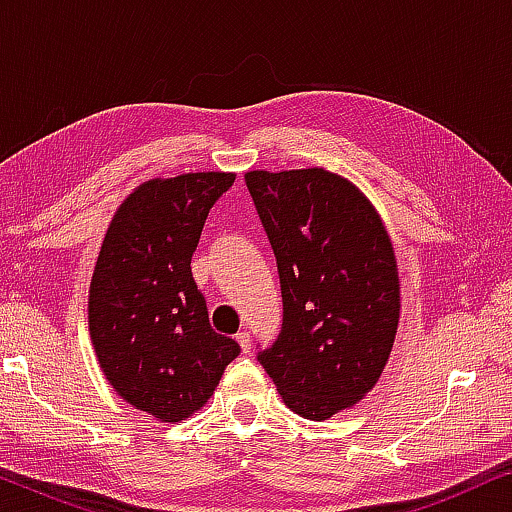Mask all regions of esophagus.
I'll return each instance as SVG.
<instances>
[{"label":"esophagus","mask_w":512,"mask_h":512,"mask_svg":"<svg viewBox=\"0 0 512 512\" xmlns=\"http://www.w3.org/2000/svg\"><path fill=\"white\" fill-rule=\"evenodd\" d=\"M235 338H237V342H240L242 352H244V354H247V352H249V349H251V335H249L247 331H242V333H237V335H235Z\"/></svg>","instance_id":"34e87169"}]
</instances>
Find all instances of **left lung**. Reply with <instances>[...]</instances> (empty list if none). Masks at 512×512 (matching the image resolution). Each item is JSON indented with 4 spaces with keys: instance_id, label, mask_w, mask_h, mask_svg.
<instances>
[{
    "instance_id": "8db88e82",
    "label": "left lung",
    "mask_w": 512,
    "mask_h": 512,
    "mask_svg": "<svg viewBox=\"0 0 512 512\" xmlns=\"http://www.w3.org/2000/svg\"><path fill=\"white\" fill-rule=\"evenodd\" d=\"M282 284V331L258 352L284 403L305 419L352 408L394 347L401 284L370 200L324 167L244 174Z\"/></svg>"
}]
</instances>
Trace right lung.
I'll list each match as a JSON object with an SVG mask.
<instances>
[{
	"instance_id": "1",
	"label": "right lung",
	"mask_w": 512,
	"mask_h": 512,
	"mask_svg": "<svg viewBox=\"0 0 512 512\" xmlns=\"http://www.w3.org/2000/svg\"><path fill=\"white\" fill-rule=\"evenodd\" d=\"M233 172H188L137 186L104 235L88 296L97 361L132 408L181 422L240 354L209 324L191 258Z\"/></svg>"
}]
</instances>
